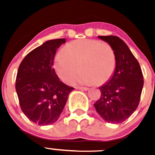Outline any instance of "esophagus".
<instances>
[{
    "label": "esophagus",
    "instance_id": "obj_1",
    "mask_svg": "<svg viewBox=\"0 0 155 155\" xmlns=\"http://www.w3.org/2000/svg\"><path fill=\"white\" fill-rule=\"evenodd\" d=\"M77 89L84 90V91H87V90H88V87H77Z\"/></svg>",
    "mask_w": 155,
    "mask_h": 155
}]
</instances>
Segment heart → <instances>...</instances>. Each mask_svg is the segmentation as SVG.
<instances>
[{
    "label": "heart",
    "instance_id": "obj_1",
    "mask_svg": "<svg viewBox=\"0 0 155 155\" xmlns=\"http://www.w3.org/2000/svg\"><path fill=\"white\" fill-rule=\"evenodd\" d=\"M62 55L54 59L53 67L58 77L71 83L78 71H82L73 84H102L113 76L116 55L110 45L96 39H78L69 42L61 50Z\"/></svg>",
    "mask_w": 155,
    "mask_h": 155
}]
</instances>
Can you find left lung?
Wrapping results in <instances>:
<instances>
[{"label": "left lung", "instance_id": "1", "mask_svg": "<svg viewBox=\"0 0 155 155\" xmlns=\"http://www.w3.org/2000/svg\"><path fill=\"white\" fill-rule=\"evenodd\" d=\"M98 38L108 42L116 55V68L110 80L99 87L101 96L94 104L105 121L120 124L134 113L139 105L143 86L141 68L127 45L120 38L106 35Z\"/></svg>", "mask_w": 155, "mask_h": 155}]
</instances>
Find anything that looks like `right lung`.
<instances>
[{"label": "right lung", "mask_w": 155, "mask_h": 155, "mask_svg": "<svg viewBox=\"0 0 155 155\" xmlns=\"http://www.w3.org/2000/svg\"><path fill=\"white\" fill-rule=\"evenodd\" d=\"M65 39L48 40L28 53L19 65L15 89L24 114L46 126L59 119L74 87L60 81L53 68L57 50Z\"/></svg>", "instance_id": "add662e5"}]
</instances>
